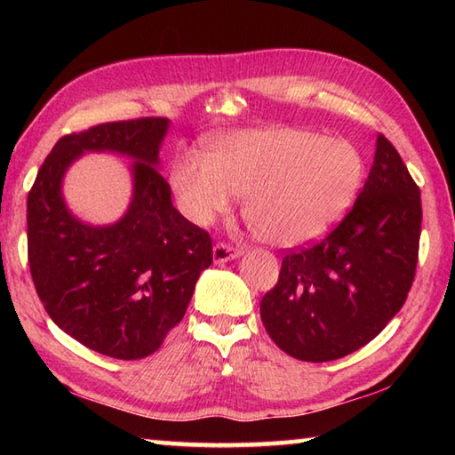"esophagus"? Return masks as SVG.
<instances>
[{"instance_id": "obj_1", "label": "esophagus", "mask_w": 455, "mask_h": 455, "mask_svg": "<svg viewBox=\"0 0 455 455\" xmlns=\"http://www.w3.org/2000/svg\"><path fill=\"white\" fill-rule=\"evenodd\" d=\"M240 254H243V250L225 243H219L215 244V248H212V259H215V264L230 262V259H236Z\"/></svg>"}]
</instances>
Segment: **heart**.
<instances>
[{"label":"heart","mask_w":455,"mask_h":455,"mask_svg":"<svg viewBox=\"0 0 455 455\" xmlns=\"http://www.w3.org/2000/svg\"><path fill=\"white\" fill-rule=\"evenodd\" d=\"M365 164L352 142L297 127L240 131L215 142L209 158L186 154L172 168L180 209L196 225L244 199L250 230L274 246L324 236L350 211Z\"/></svg>","instance_id":"obj_1"}]
</instances>
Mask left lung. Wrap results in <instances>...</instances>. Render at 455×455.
<instances>
[{"instance_id":"left-lung-1","label":"left lung","mask_w":455,"mask_h":455,"mask_svg":"<svg viewBox=\"0 0 455 455\" xmlns=\"http://www.w3.org/2000/svg\"><path fill=\"white\" fill-rule=\"evenodd\" d=\"M420 222V189L379 134L352 211L321 243L283 256L259 303L269 338L303 362L338 360L371 342L407 301Z\"/></svg>"}]
</instances>
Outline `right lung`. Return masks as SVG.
Returning <instances> with one entry per match:
<instances>
[{
  "mask_svg": "<svg viewBox=\"0 0 455 455\" xmlns=\"http://www.w3.org/2000/svg\"><path fill=\"white\" fill-rule=\"evenodd\" d=\"M168 127L164 117H142L66 134L27 199L28 267L48 316L85 347L117 360L158 350L212 262L209 233L172 205L156 170ZM105 149L135 160L133 199L117 223L92 228L65 207L61 180L84 151Z\"/></svg>",
  "mask_w": 455,
  "mask_h": 455,
  "instance_id": "obj_1",
  "label": "right lung"
}]
</instances>
